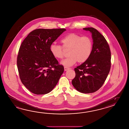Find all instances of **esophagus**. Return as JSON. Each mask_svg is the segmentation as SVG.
I'll list each match as a JSON object with an SVG mask.
<instances>
[{
  "mask_svg": "<svg viewBox=\"0 0 129 129\" xmlns=\"http://www.w3.org/2000/svg\"><path fill=\"white\" fill-rule=\"evenodd\" d=\"M64 71H66L67 70H69V69H70V68H69V67H64Z\"/></svg>",
  "mask_w": 129,
  "mask_h": 129,
  "instance_id": "34e87169",
  "label": "esophagus"
}]
</instances>
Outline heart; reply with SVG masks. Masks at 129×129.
Listing matches in <instances>:
<instances>
[{"label":"heart","mask_w":129,"mask_h":129,"mask_svg":"<svg viewBox=\"0 0 129 129\" xmlns=\"http://www.w3.org/2000/svg\"><path fill=\"white\" fill-rule=\"evenodd\" d=\"M62 46L55 44L50 46L52 56L57 59H62L64 49L69 50L68 58L64 59L61 63L65 66H71L77 61L83 63L90 57L93 50V41L89 36H82L76 33L69 34L61 40Z\"/></svg>","instance_id":"obj_1"}]
</instances>
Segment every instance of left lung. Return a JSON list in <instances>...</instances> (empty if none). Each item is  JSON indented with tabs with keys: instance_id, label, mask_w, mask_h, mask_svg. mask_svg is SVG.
Returning a JSON list of instances; mask_svg holds the SVG:
<instances>
[{
	"instance_id": "8db88e82",
	"label": "left lung",
	"mask_w": 129,
	"mask_h": 129,
	"mask_svg": "<svg viewBox=\"0 0 129 129\" xmlns=\"http://www.w3.org/2000/svg\"><path fill=\"white\" fill-rule=\"evenodd\" d=\"M83 29L92 33L93 50L89 59L74 69L76 76L72 85L83 93H93L104 84L111 67V52L106 40L92 27Z\"/></svg>"
}]
</instances>
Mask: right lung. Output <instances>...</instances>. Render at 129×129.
<instances>
[{"label":"right lung","mask_w":129,"mask_h":129,"mask_svg":"<svg viewBox=\"0 0 129 129\" xmlns=\"http://www.w3.org/2000/svg\"><path fill=\"white\" fill-rule=\"evenodd\" d=\"M66 30L64 28L38 29L31 31L22 43L17 67L22 84L32 93H49L63 74V66L52 56L50 46Z\"/></svg>","instance_id":"1"}]
</instances>
